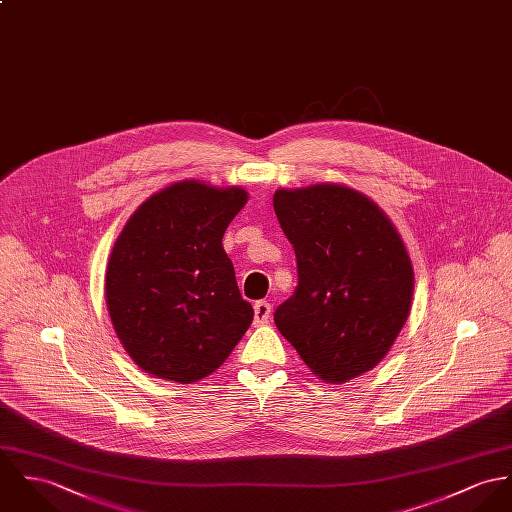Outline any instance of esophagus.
I'll list each match as a JSON object with an SVG mask.
<instances>
[{
    "mask_svg": "<svg viewBox=\"0 0 512 512\" xmlns=\"http://www.w3.org/2000/svg\"><path fill=\"white\" fill-rule=\"evenodd\" d=\"M270 315H272V305L268 301H258L254 305V325H266L270 321Z\"/></svg>",
    "mask_w": 512,
    "mask_h": 512,
    "instance_id": "1",
    "label": "esophagus"
}]
</instances>
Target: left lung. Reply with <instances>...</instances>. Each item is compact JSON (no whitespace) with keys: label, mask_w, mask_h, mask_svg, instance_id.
I'll list each match as a JSON object with an SVG mask.
<instances>
[{"label":"left lung","mask_w":512,"mask_h":512,"mask_svg":"<svg viewBox=\"0 0 512 512\" xmlns=\"http://www.w3.org/2000/svg\"><path fill=\"white\" fill-rule=\"evenodd\" d=\"M299 285L274 315L279 332L326 383L373 370L407 323L415 272L385 211L342 184L274 193Z\"/></svg>","instance_id":"1"}]
</instances>
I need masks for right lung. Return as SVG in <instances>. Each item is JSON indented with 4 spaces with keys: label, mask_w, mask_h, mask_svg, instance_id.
Masks as SVG:
<instances>
[{
    "label": "right lung",
    "mask_w": 512,
    "mask_h": 512,
    "mask_svg": "<svg viewBox=\"0 0 512 512\" xmlns=\"http://www.w3.org/2000/svg\"><path fill=\"white\" fill-rule=\"evenodd\" d=\"M244 187L182 180L152 193L115 240L105 303L142 372L195 383L221 368L254 319L223 234L246 205Z\"/></svg>",
    "instance_id": "1"
}]
</instances>
